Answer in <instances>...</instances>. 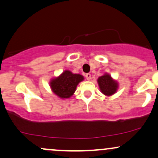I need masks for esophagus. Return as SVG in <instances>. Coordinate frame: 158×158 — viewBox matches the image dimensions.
<instances>
[{
    "mask_svg": "<svg viewBox=\"0 0 158 158\" xmlns=\"http://www.w3.org/2000/svg\"><path fill=\"white\" fill-rule=\"evenodd\" d=\"M85 77H86V79L87 80L90 81V79H91V74L90 73H87L86 75H85Z\"/></svg>",
    "mask_w": 158,
    "mask_h": 158,
    "instance_id": "1",
    "label": "esophagus"
}]
</instances>
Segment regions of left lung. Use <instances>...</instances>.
Returning <instances> with one entry per match:
<instances>
[{
  "mask_svg": "<svg viewBox=\"0 0 158 158\" xmlns=\"http://www.w3.org/2000/svg\"><path fill=\"white\" fill-rule=\"evenodd\" d=\"M97 82L101 92L107 96L115 94L118 89V82L113 79L109 73H105L98 78Z\"/></svg>",
  "mask_w": 158,
  "mask_h": 158,
  "instance_id": "1",
  "label": "left lung"
}]
</instances>
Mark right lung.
Masks as SVG:
<instances>
[{
	"mask_svg": "<svg viewBox=\"0 0 158 158\" xmlns=\"http://www.w3.org/2000/svg\"><path fill=\"white\" fill-rule=\"evenodd\" d=\"M84 80V77L79 73H73L65 70L59 77L52 78L49 85L55 95L60 98H69L73 96L79 82Z\"/></svg>",
	"mask_w": 158,
	"mask_h": 158,
	"instance_id": "right-lung-1",
	"label": "right lung"
}]
</instances>
